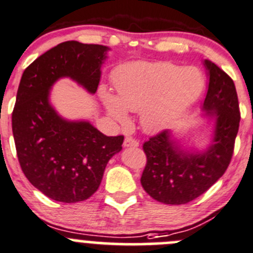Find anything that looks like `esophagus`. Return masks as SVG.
Instances as JSON below:
<instances>
[{
	"label": "esophagus",
	"instance_id": "esophagus-1",
	"mask_svg": "<svg viewBox=\"0 0 253 253\" xmlns=\"http://www.w3.org/2000/svg\"><path fill=\"white\" fill-rule=\"evenodd\" d=\"M139 142L132 137H126L124 141V147H138Z\"/></svg>",
	"mask_w": 253,
	"mask_h": 253
}]
</instances>
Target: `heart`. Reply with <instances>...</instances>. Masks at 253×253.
Segmentation results:
<instances>
[{"label": "heart", "instance_id": "b5f03b06", "mask_svg": "<svg viewBox=\"0 0 253 253\" xmlns=\"http://www.w3.org/2000/svg\"><path fill=\"white\" fill-rule=\"evenodd\" d=\"M204 85V77L197 68L159 61L127 67L115 78L117 97L105 89L100 96L115 122L127 125V111H141L142 127L154 132L164 128L181 110L193 104Z\"/></svg>", "mask_w": 253, "mask_h": 253}]
</instances>
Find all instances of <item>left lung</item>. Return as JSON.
Returning <instances> with one entry per match:
<instances>
[{
	"label": "left lung",
	"instance_id": "left-lung-1",
	"mask_svg": "<svg viewBox=\"0 0 253 253\" xmlns=\"http://www.w3.org/2000/svg\"><path fill=\"white\" fill-rule=\"evenodd\" d=\"M209 87L203 104L215 119L214 139L204 152L179 147L166 129L143 143L147 163L141 184L149 197L163 204H186L204 194L226 171L240 126V107L231 78L212 61L205 60Z\"/></svg>",
	"mask_w": 253,
	"mask_h": 253
}]
</instances>
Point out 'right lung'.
<instances>
[{"label": "right lung", "mask_w": 253, "mask_h": 253, "mask_svg": "<svg viewBox=\"0 0 253 253\" xmlns=\"http://www.w3.org/2000/svg\"><path fill=\"white\" fill-rule=\"evenodd\" d=\"M109 48L68 41L49 49L23 72L12 131L22 171L44 195L60 203L89 199L102 180L107 162L122 149L124 136L109 137L87 121L56 114L49 92L70 78L95 94Z\"/></svg>", "instance_id": "obj_1"}]
</instances>
